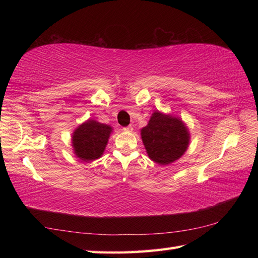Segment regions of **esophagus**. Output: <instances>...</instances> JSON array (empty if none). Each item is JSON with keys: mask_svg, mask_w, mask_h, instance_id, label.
I'll use <instances>...</instances> for the list:
<instances>
[{"mask_svg": "<svg viewBox=\"0 0 258 258\" xmlns=\"http://www.w3.org/2000/svg\"><path fill=\"white\" fill-rule=\"evenodd\" d=\"M125 132H132L133 131V126L132 125H128V126H126V127H124L123 128Z\"/></svg>", "mask_w": 258, "mask_h": 258, "instance_id": "obj_1", "label": "esophagus"}]
</instances>
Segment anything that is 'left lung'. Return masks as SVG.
<instances>
[{"label":"left lung","mask_w":258,"mask_h":258,"mask_svg":"<svg viewBox=\"0 0 258 258\" xmlns=\"http://www.w3.org/2000/svg\"><path fill=\"white\" fill-rule=\"evenodd\" d=\"M141 136L149 157L161 165L178 160L189 143L188 128L183 120L158 111L141 130Z\"/></svg>","instance_id":"obj_1"}]
</instances>
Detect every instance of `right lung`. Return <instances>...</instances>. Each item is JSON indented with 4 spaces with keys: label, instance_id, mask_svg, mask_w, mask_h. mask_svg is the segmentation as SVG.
Instances as JSON below:
<instances>
[{
    "label": "right lung",
    "instance_id": "1",
    "mask_svg": "<svg viewBox=\"0 0 258 258\" xmlns=\"http://www.w3.org/2000/svg\"><path fill=\"white\" fill-rule=\"evenodd\" d=\"M112 133L109 125L89 119L81 124L72 135L74 154L83 162H91L103 155Z\"/></svg>",
    "mask_w": 258,
    "mask_h": 258
}]
</instances>
